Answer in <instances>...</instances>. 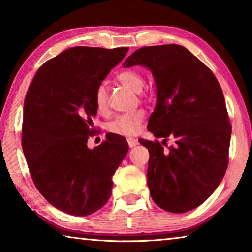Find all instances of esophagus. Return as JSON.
<instances>
[{"label": "esophagus", "mask_w": 252, "mask_h": 252, "mask_svg": "<svg viewBox=\"0 0 252 252\" xmlns=\"http://www.w3.org/2000/svg\"><path fill=\"white\" fill-rule=\"evenodd\" d=\"M139 142H138V140H135V139H132V138H129L127 139V144H129V147L130 148H133V147H135L136 144H138Z\"/></svg>", "instance_id": "esophagus-1"}]
</instances>
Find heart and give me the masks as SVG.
I'll return each instance as SVG.
<instances>
[{
	"label": "heart",
	"instance_id": "b5f03b06",
	"mask_svg": "<svg viewBox=\"0 0 252 252\" xmlns=\"http://www.w3.org/2000/svg\"><path fill=\"white\" fill-rule=\"evenodd\" d=\"M117 80L132 92L140 93L144 87L143 75L138 70L129 69L122 71L117 76ZM94 104L99 112H104L108 109V91L104 84H100L94 93ZM144 112L136 110L133 112L120 114L108 123V130L112 133L121 135H133L140 130L144 120Z\"/></svg>",
	"mask_w": 252,
	"mask_h": 252
}]
</instances>
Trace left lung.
<instances>
[{
    "instance_id": "left-lung-1",
    "label": "left lung",
    "mask_w": 252,
    "mask_h": 252,
    "mask_svg": "<svg viewBox=\"0 0 252 252\" xmlns=\"http://www.w3.org/2000/svg\"><path fill=\"white\" fill-rule=\"evenodd\" d=\"M142 65L156 82L157 104L148 122L156 138L148 148L147 180L157 206L172 213L199 207L210 197L228 167L231 126L215 74L189 50L177 44L144 46L123 62Z\"/></svg>"
}]
</instances>
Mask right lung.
Wrapping results in <instances>:
<instances>
[{"mask_svg":"<svg viewBox=\"0 0 252 252\" xmlns=\"http://www.w3.org/2000/svg\"><path fill=\"white\" fill-rule=\"evenodd\" d=\"M129 48L74 46L45 62L33 78L23 108L22 148L40 193L59 210L84 217L108 202L112 177L126 156V140L106 134L88 148L94 93Z\"/></svg>","mask_w":252,"mask_h":252,"instance_id":"add662e5","label":"right lung"}]
</instances>
